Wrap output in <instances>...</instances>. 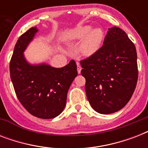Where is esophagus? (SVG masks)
I'll return each mask as SVG.
<instances>
[{
    "mask_svg": "<svg viewBox=\"0 0 148 148\" xmlns=\"http://www.w3.org/2000/svg\"><path fill=\"white\" fill-rule=\"evenodd\" d=\"M77 73L78 74H81V67L80 64L78 62H77Z\"/></svg>",
    "mask_w": 148,
    "mask_h": 148,
    "instance_id": "34e87169",
    "label": "esophagus"
}]
</instances>
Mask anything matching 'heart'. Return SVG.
<instances>
[{
  "label": "heart",
  "mask_w": 148,
  "mask_h": 148,
  "mask_svg": "<svg viewBox=\"0 0 148 148\" xmlns=\"http://www.w3.org/2000/svg\"><path fill=\"white\" fill-rule=\"evenodd\" d=\"M67 39L70 42H78L80 53L84 57H91L100 50L103 40V32L101 28L92 29L90 26L77 27L69 31Z\"/></svg>",
  "instance_id": "obj_1"
}]
</instances>
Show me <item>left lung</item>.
<instances>
[{
  "mask_svg": "<svg viewBox=\"0 0 148 148\" xmlns=\"http://www.w3.org/2000/svg\"><path fill=\"white\" fill-rule=\"evenodd\" d=\"M90 106L102 114L117 112L130 101L138 71L134 43L121 29H108L103 46L95 55L81 61Z\"/></svg>",
  "mask_w": 148,
  "mask_h": 148,
  "instance_id": "1",
  "label": "left lung"
}]
</instances>
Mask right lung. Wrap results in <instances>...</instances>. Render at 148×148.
Listing matches in <instances>:
<instances>
[{"label": "right lung", "mask_w": 148, "mask_h": 148, "mask_svg": "<svg viewBox=\"0 0 148 148\" xmlns=\"http://www.w3.org/2000/svg\"><path fill=\"white\" fill-rule=\"evenodd\" d=\"M38 31L37 27H31L17 40L10 62V79L24 108L35 117L51 119L64 109L67 91L77 75V64L74 60L61 68L30 64L24 52Z\"/></svg>", "instance_id": "1"}]
</instances>
